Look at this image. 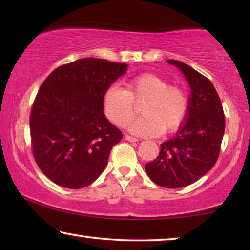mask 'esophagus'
Returning <instances> with one entry per match:
<instances>
[{"label":"esophagus","instance_id":"esophagus-1","mask_svg":"<svg viewBox=\"0 0 250 250\" xmlns=\"http://www.w3.org/2000/svg\"><path fill=\"white\" fill-rule=\"evenodd\" d=\"M125 140L126 141H129V142H137V141H139L137 138H133V137H131V135H129V134H125Z\"/></svg>","mask_w":250,"mask_h":250}]
</instances>
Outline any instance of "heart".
Returning <instances> with one entry per match:
<instances>
[{
  "label": "heart",
  "instance_id": "1",
  "mask_svg": "<svg viewBox=\"0 0 250 250\" xmlns=\"http://www.w3.org/2000/svg\"><path fill=\"white\" fill-rule=\"evenodd\" d=\"M103 101L105 116L119 126H125L134 118L137 108L134 104L142 103V117L130 126L139 135L174 132L184 124L188 111L185 91L150 73L130 78L125 89L111 84L105 89Z\"/></svg>",
  "mask_w": 250,
  "mask_h": 250
}]
</instances>
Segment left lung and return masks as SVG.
Returning a JSON list of instances; mask_svg holds the SVG:
<instances>
[{"mask_svg": "<svg viewBox=\"0 0 250 250\" xmlns=\"http://www.w3.org/2000/svg\"><path fill=\"white\" fill-rule=\"evenodd\" d=\"M184 74L191 87L184 124L161 145L158 158L146 164L147 176L162 188L194 183L215 166L225 131V116L216 89L208 78L179 61L168 59Z\"/></svg>", "mask_w": 250, "mask_h": 250, "instance_id": "left-lung-1", "label": "left lung"}]
</instances>
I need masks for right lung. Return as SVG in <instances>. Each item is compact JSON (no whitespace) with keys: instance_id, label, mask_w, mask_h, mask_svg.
<instances>
[{"instance_id":"obj_1","label":"right lung","mask_w":250,"mask_h":250,"mask_svg":"<svg viewBox=\"0 0 250 250\" xmlns=\"http://www.w3.org/2000/svg\"><path fill=\"white\" fill-rule=\"evenodd\" d=\"M126 64L82 58L48 75L34 100L29 130L41 171L67 188L90 185L107 167L122 132L104 113L105 89Z\"/></svg>"}]
</instances>
